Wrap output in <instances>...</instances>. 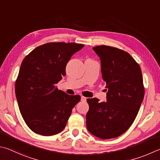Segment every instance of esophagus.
<instances>
[{
  "label": "esophagus",
  "instance_id": "esophagus-1",
  "mask_svg": "<svg viewBox=\"0 0 160 160\" xmlns=\"http://www.w3.org/2000/svg\"><path fill=\"white\" fill-rule=\"evenodd\" d=\"M86 100H87V98L86 97H81V101H86Z\"/></svg>",
  "mask_w": 160,
  "mask_h": 160
}]
</instances>
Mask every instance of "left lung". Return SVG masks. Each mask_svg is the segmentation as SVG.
Segmentation results:
<instances>
[{
  "label": "left lung",
  "instance_id": "8db88e82",
  "mask_svg": "<svg viewBox=\"0 0 160 160\" xmlns=\"http://www.w3.org/2000/svg\"><path fill=\"white\" fill-rule=\"evenodd\" d=\"M101 60L103 80L106 83V102L88 98L87 128L101 139L116 138L133 124L144 97L140 66L120 49L100 45L93 48Z\"/></svg>",
  "mask_w": 160,
  "mask_h": 160
}]
</instances>
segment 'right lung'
I'll list each match as a JSON object with an SVG mask.
<instances>
[{
    "instance_id": "obj_1",
    "label": "right lung",
    "mask_w": 160,
    "mask_h": 160,
    "mask_svg": "<svg viewBox=\"0 0 160 160\" xmlns=\"http://www.w3.org/2000/svg\"><path fill=\"white\" fill-rule=\"evenodd\" d=\"M84 46L48 42L35 48L23 60L15 94L22 118L33 132L52 136L65 128L80 96L66 94L56 85L66 75L71 57Z\"/></svg>"
}]
</instances>
